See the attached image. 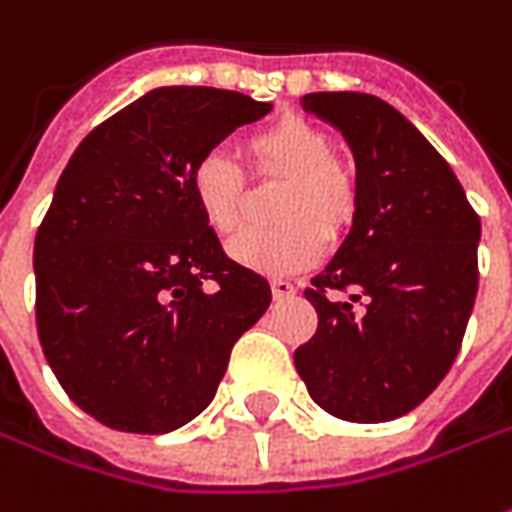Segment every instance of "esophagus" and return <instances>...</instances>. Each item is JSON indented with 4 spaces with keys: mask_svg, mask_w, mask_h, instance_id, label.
<instances>
[{
    "mask_svg": "<svg viewBox=\"0 0 512 512\" xmlns=\"http://www.w3.org/2000/svg\"><path fill=\"white\" fill-rule=\"evenodd\" d=\"M294 283H289V280H283V277H274L272 280V294L274 297H291L294 294Z\"/></svg>",
    "mask_w": 512,
    "mask_h": 512,
    "instance_id": "obj_1",
    "label": "esophagus"
}]
</instances>
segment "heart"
I'll return each instance as SVG.
<instances>
[{
    "mask_svg": "<svg viewBox=\"0 0 512 512\" xmlns=\"http://www.w3.org/2000/svg\"><path fill=\"white\" fill-rule=\"evenodd\" d=\"M331 138L303 118H283L246 141L257 175H283L274 201L277 226L252 229L232 243V255L260 272H297L323 255L326 238H337L354 221L357 186L331 158ZM189 192L203 223L223 238L243 223L246 181L223 155H203L189 175Z\"/></svg>",
    "mask_w": 512,
    "mask_h": 512,
    "instance_id": "1",
    "label": "heart"
}]
</instances>
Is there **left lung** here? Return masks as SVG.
<instances>
[{"instance_id":"obj_1","label":"left lung","mask_w":512,"mask_h":512,"mask_svg":"<svg viewBox=\"0 0 512 512\" xmlns=\"http://www.w3.org/2000/svg\"><path fill=\"white\" fill-rule=\"evenodd\" d=\"M357 164V209L337 255L311 277L317 331L294 351L311 399L348 422L414 411L459 354L479 289L482 223L448 161L405 115L368 93H309ZM328 290H351L334 301Z\"/></svg>"}]
</instances>
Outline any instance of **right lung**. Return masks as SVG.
<instances>
[{
  "label": "right lung",
  "mask_w": 512,
  "mask_h": 512,
  "mask_svg": "<svg viewBox=\"0 0 512 512\" xmlns=\"http://www.w3.org/2000/svg\"><path fill=\"white\" fill-rule=\"evenodd\" d=\"M269 110L158 87L67 161L33 243L36 328L67 397L101 425L169 433L195 419L269 309V283L223 255L189 192L203 155Z\"/></svg>",
  "instance_id": "1"
}]
</instances>
